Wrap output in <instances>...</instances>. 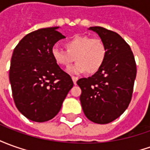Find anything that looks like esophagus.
Here are the masks:
<instances>
[{"mask_svg": "<svg viewBox=\"0 0 150 150\" xmlns=\"http://www.w3.org/2000/svg\"><path fill=\"white\" fill-rule=\"evenodd\" d=\"M72 79H73V83L76 85V84H77V81L78 80V78H77V77H75V76H72Z\"/></svg>", "mask_w": 150, "mask_h": 150, "instance_id": "esophagus-1", "label": "esophagus"}]
</instances>
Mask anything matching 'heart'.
<instances>
[{
  "label": "heart",
  "mask_w": 150,
  "mask_h": 150,
  "mask_svg": "<svg viewBox=\"0 0 150 150\" xmlns=\"http://www.w3.org/2000/svg\"><path fill=\"white\" fill-rule=\"evenodd\" d=\"M66 50L54 46L51 54L54 61L62 67L68 68L74 60L77 62L69 69V73L88 74L97 73L103 67L107 57V49L100 38L89 36H74L64 42Z\"/></svg>",
  "instance_id": "b5f03b06"
}]
</instances>
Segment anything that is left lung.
Here are the masks:
<instances>
[{"label": "left lung", "mask_w": 150, "mask_h": 150, "mask_svg": "<svg viewBox=\"0 0 150 150\" xmlns=\"http://www.w3.org/2000/svg\"><path fill=\"white\" fill-rule=\"evenodd\" d=\"M104 42L107 57L103 67L77 84L86 117L95 123L106 124L120 117L132 100L136 64L130 45L120 35L102 27H91Z\"/></svg>", "instance_id": "obj_1"}]
</instances>
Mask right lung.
<instances>
[{
  "label": "right lung",
  "instance_id": "right-lung-1",
  "mask_svg": "<svg viewBox=\"0 0 150 150\" xmlns=\"http://www.w3.org/2000/svg\"><path fill=\"white\" fill-rule=\"evenodd\" d=\"M58 27L27 34L14 50L10 68L14 104L23 116L43 122L56 116L73 86L71 77L54 61L51 50L65 37Z\"/></svg>",
  "mask_w": 150,
  "mask_h": 150
}]
</instances>
